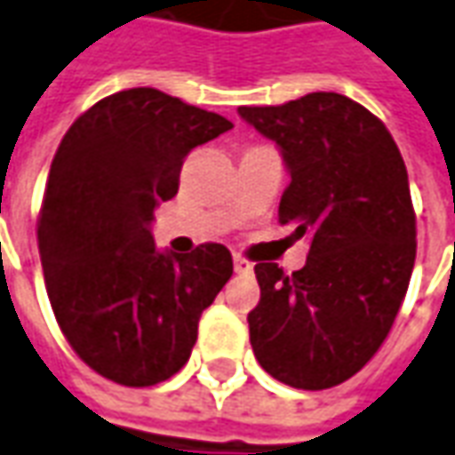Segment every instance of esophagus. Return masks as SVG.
I'll return each mask as SVG.
<instances>
[{
  "mask_svg": "<svg viewBox=\"0 0 455 455\" xmlns=\"http://www.w3.org/2000/svg\"><path fill=\"white\" fill-rule=\"evenodd\" d=\"M234 271H236L239 276H251L253 264L251 261H246L243 256H234Z\"/></svg>",
  "mask_w": 455,
  "mask_h": 455,
  "instance_id": "1",
  "label": "esophagus"
}]
</instances>
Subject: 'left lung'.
<instances>
[{"instance_id": "obj_1", "label": "left lung", "mask_w": 455, "mask_h": 455, "mask_svg": "<svg viewBox=\"0 0 455 455\" xmlns=\"http://www.w3.org/2000/svg\"><path fill=\"white\" fill-rule=\"evenodd\" d=\"M239 114L281 149L291 184L279 224L308 239L306 267L291 276L253 267V354L286 386L331 388L379 351L409 289L416 214L406 164L381 119L336 92Z\"/></svg>"}]
</instances>
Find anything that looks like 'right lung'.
I'll use <instances>...</instances> for the list:
<instances>
[{
  "mask_svg": "<svg viewBox=\"0 0 455 455\" xmlns=\"http://www.w3.org/2000/svg\"><path fill=\"white\" fill-rule=\"evenodd\" d=\"M231 126L137 86L97 101L59 144L36 221L46 293L76 356L109 381L172 379L234 274L227 246L156 251L149 231L154 209L179 191L188 151Z\"/></svg>",
  "mask_w": 455,
  "mask_h": 455,
  "instance_id": "right-lung-1",
  "label": "right lung"
}]
</instances>
